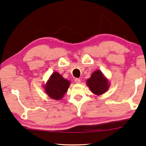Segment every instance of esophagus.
<instances>
[{
    "instance_id": "obj_1",
    "label": "esophagus",
    "mask_w": 146,
    "mask_h": 146,
    "mask_svg": "<svg viewBox=\"0 0 146 146\" xmlns=\"http://www.w3.org/2000/svg\"><path fill=\"white\" fill-rule=\"evenodd\" d=\"M75 83L79 84V83H81V79H78V78H77V79H75Z\"/></svg>"
}]
</instances>
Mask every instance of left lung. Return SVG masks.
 Instances as JSON below:
<instances>
[{"instance_id":"8db88e82","label":"left lung","mask_w":146,"mask_h":146,"mask_svg":"<svg viewBox=\"0 0 146 146\" xmlns=\"http://www.w3.org/2000/svg\"><path fill=\"white\" fill-rule=\"evenodd\" d=\"M87 84L92 93L96 95H101L107 91L109 88L108 79L99 70L94 71L91 77L87 80Z\"/></svg>"}]
</instances>
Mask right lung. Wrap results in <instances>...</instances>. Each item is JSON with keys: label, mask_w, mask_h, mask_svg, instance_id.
Instances as JSON below:
<instances>
[{"label": "right lung", "mask_w": 146, "mask_h": 146, "mask_svg": "<svg viewBox=\"0 0 146 146\" xmlns=\"http://www.w3.org/2000/svg\"><path fill=\"white\" fill-rule=\"evenodd\" d=\"M70 82L57 72H54L45 86V91L51 98L61 100L68 90Z\"/></svg>", "instance_id": "1"}]
</instances>
